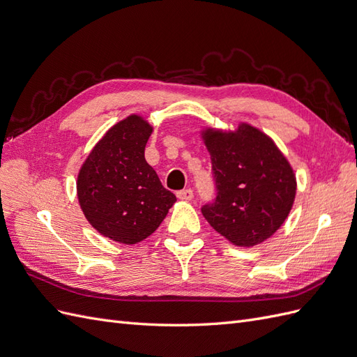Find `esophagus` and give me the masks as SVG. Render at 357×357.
Listing matches in <instances>:
<instances>
[{"label": "esophagus", "mask_w": 357, "mask_h": 357, "mask_svg": "<svg viewBox=\"0 0 357 357\" xmlns=\"http://www.w3.org/2000/svg\"><path fill=\"white\" fill-rule=\"evenodd\" d=\"M177 197H178V199H183V201H190L193 198V190L192 189L178 190L177 192Z\"/></svg>", "instance_id": "34e87169"}]
</instances>
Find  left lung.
I'll use <instances>...</instances> for the list:
<instances>
[{"mask_svg": "<svg viewBox=\"0 0 357 357\" xmlns=\"http://www.w3.org/2000/svg\"><path fill=\"white\" fill-rule=\"evenodd\" d=\"M215 198L201 211L214 231L235 245L252 247L269 238L294 205L296 178L280 150L256 128L235 132L207 131Z\"/></svg>", "mask_w": 357, "mask_h": 357, "instance_id": "left-lung-1", "label": "left lung"}]
</instances>
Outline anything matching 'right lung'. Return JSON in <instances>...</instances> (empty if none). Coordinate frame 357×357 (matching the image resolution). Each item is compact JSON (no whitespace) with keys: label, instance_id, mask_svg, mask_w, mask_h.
<instances>
[{"label":"right lung","instance_id":"1","mask_svg":"<svg viewBox=\"0 0 357 357\" xmlns=\"http://www.w3.org/2000/svg\"><path fill=\"white\" fill-rule=\"evenodd\" d=\"M152 126L139 116L114 125L93 147L77 178L86 219L113 241L135 244L153 234L177 201L144 158Z\"/></svg>","mask_w":357,"mask_h":357}]
</instances>
